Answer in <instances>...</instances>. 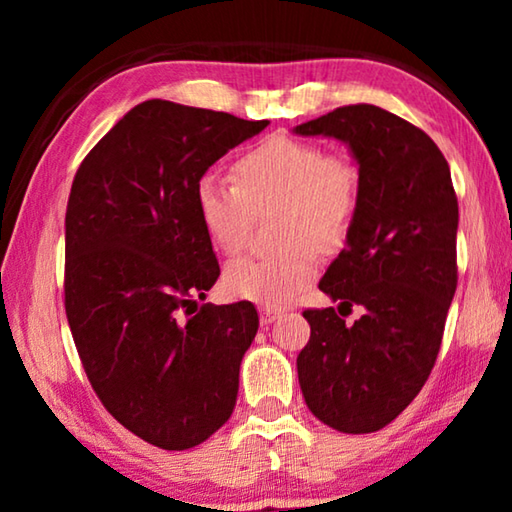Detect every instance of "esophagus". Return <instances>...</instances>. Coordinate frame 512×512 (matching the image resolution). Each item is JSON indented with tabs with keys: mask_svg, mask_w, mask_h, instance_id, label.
Instances as JSON below:
<instances>
[{
	"mask_svg": "<svg viewBox=\"0 0 512 512\" xmlns=\"http://www.w3.org/2000/svg\"><path fill=\"white\" fill-rule=\"evenodd\" d=\"M280 316H282V309H275V307L259 309V323H262V325H271L273 320H277Z\"/></svg>",
	"mask_w": 512,
	"mask_h": 512,
	"instance_id": "34e87169",
	"label": "esophagus"
}]
</instances>
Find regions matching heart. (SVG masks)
I'll use <instances>...</instances> for the list:
<instances>
[{
    "instance_id": "heart-1",
    "label": "heart",
    "mask_w": 512,
    "mask_h": 512,
    "mask_svg": "<svg viewBox=\"0 0 512 512\" xmlns=\"http://www.w3.org/2000/svg\"><path fill=\"white\" fill-rule=\"evenodd\" d=\"M232 180L205 173L194 205L207 239L223 255H239L255 216L280 205L275 216L282 248L244 257L225 268L232 296L280 307L314 280L318 248L339 250L348 241L361 201V173L341 153L291 137H266L232 164Z\"/></svg>"
}]
</instances>
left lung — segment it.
<instances>
[{
	"label": "left lung",
	"mask_w": 512,
	"mask_h": 512,
	"mask_svg": "<svg viewBox=\"0 0 512 512\" xmlns=\"http://www.w3.org/2000/svg\"><path fill=\"white\" fill-rule=\"evenodd\" d=\"M336 137L361 173L352 232L318 289L334 307L305 309L298 379L309 411L343 433L393 422L422 391L443 343L456 268L458 201L445 155L418 126L357 103L296 126ZM364 316L345 326L342 309Z\"/></svg>",
	"instance_id": "1"
}]
</instances>
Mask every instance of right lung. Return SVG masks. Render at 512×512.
I'll return each mask as SVG.
<instances>
[{"label": "right lung", "mask_w": 512, "mask_h": 512, "mask_svg": "<svg viewBox=\"0 0 512 512\" xmlns=\"http://www.w3.org/2000/svg\"><path fill=\"white\" fill-rule=\"evenodd\" d=\"M268 121L151 99L76 171L65 214V314L94 393L128 431L189 449L221 429L259 316L198 307L221 268L194 205L212 164Z\"/></svg>", "instance_id": "right-lung-1"}]
</instances>
